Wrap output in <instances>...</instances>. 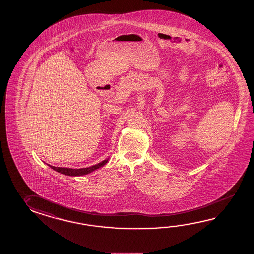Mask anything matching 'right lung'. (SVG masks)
<instances>
[{
    "mask_svg": "<svg viewBox=\"0 0 254 254\" xmlns=\"http://www.w3.org/2000/svg\"><path fill=\"white\" fill-rule=\"evenodd\" d=\"M109 159V158H108L106 160L102 161V162L99 163L98 165L86 167V168H80V169H72V168H67V167H55V166H50V165H48V166H50L53 170L59 172L61 174H63V175H66V176H80L90 174L91 172L95 171L100 167H102L108 163Z\"/></svg>",
    "mask_w": 254,
    "mask_h": 254,
    "instance_id": "add662e5",
    "label": "right lung"
}]
</instances>
